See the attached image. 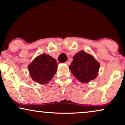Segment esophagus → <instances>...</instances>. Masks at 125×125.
Instances as JSON below:
<instances>
[{"mask_svg":"<svg viewBox=\"0 0 125 125\" xmlns=\"http://www.w3.org/2000/svg\"><path fill=\"white\" fill-rule=\"evenodd\" d=\"M66 64H67V65H70V64H71V62L67 61L66 62Z\"/></svg>","mask_w":125,"mask_h":125,"instance_id":"esophagus-1","label":"esophagus"}]
</instances>
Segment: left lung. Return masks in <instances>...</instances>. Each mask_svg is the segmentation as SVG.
<instances>
[{"label": "left lung", "mask_w": 125, "mask_h": 125, "mask_svg": "<svg viewBox=\"0 0 125 125\" xmlns=\"http://www.w3.org/2000/svg\"><path fill=\"white\" fill-rule=\"evenodd\" d=\"M100 64L92 55L81 51L73 57L70 70L77 79L86 83L97 76Z\"/></svg>", "instance_id": "1"}]
</instances>
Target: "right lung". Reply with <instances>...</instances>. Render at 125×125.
<instances>
[{
    "label": "right lung",
    "instance_id": "add662e5",
    "mask_svg": "<svg viewBox=\"0 0 125 125\" xmlns=\"http://www.w3.org/2000/svg\"><path fill=\"white\" fill-rule=\"evenodd\" d=\"M57 62L50 55L42 54L29 65L31 77L41 84H46L51 81L57 70Z\"/></svg>",
    "mask_w": 125,
    "mask_h": 125
}]
</instances>
